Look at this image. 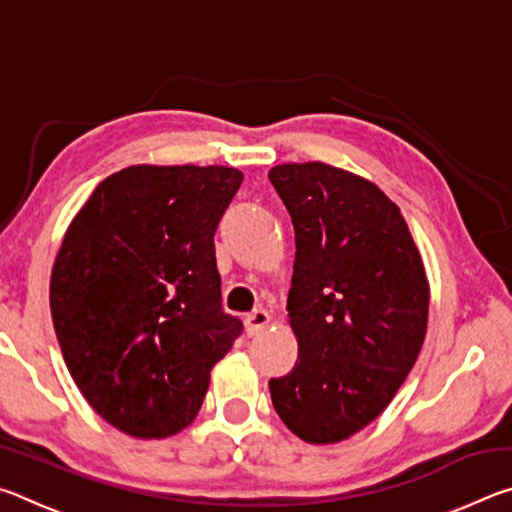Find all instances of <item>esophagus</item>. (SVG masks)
I'll list each match as a JSON object with an SVG mask.
<instances>
[{
	"label": "esophagus",
	"mask_w": 512,
	"mask_h": 512,
	"mask_svg": "<svg viewBox=\"0 0 512 512\" xmlns=\"http://www.w3.org/2000/svg\"><path fill=\"white\" fill-rule=\"evenodd\" d=\"M271 323V316H268V311L264 309H255L253 314L246 316V332L248 336H257L259 332H264V329Z\"/></svg>",
	"instance_id": "obj_1"
}]
</instances>
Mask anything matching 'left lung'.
I'll return each mask as SVG.
<instances>
[{
	"label": "left lung",
	"instance_id": "1",
	"mask_svg": "<svg viewBox=\"0 0 512 512\" xmlns=\"http://www.w3.org/2000/svg\"><path fill=\"white\" fill-rule=\"evenodd\" d=\"M268 180L296 230L289 318L298 361L268 381L282 422L307 443L361 431L418 359L429 284L400 207L323 162L280 164Z\"/></svg>",
	"mask_w": 512,
	"mask_h": 512
}]
</instances>
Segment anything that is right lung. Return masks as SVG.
I'll return each mask as SVG.
<instances>
[{"instance_id":"obj_1","label":"right lung","mask_w":512,"mask_h":512,"mask_svg":"<svg viewBox=\"0 0 512 512\" xmlns=\"http://www.w3.org/2000/svg\"><path fill=\"white\" fill-rule=\"evenodd\" d=\"M241 180L228 167H128L65 232L49 289L60 350L92 409L128 436L185 429L244 332L223 311L214 253Z\"/></svg>"}]
</instances>
